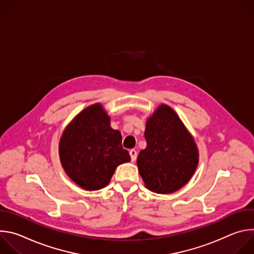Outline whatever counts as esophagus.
<instances>
[{
	"label": "esophagus",
	"mask_w": 254,
	"mask_h": 254,
	"mask_svg": "<svg viewBox=\"0 0 254 254\" xmlns=\"http://www.w3.org/2000/svg\"><path fill=\"white\" fill-rule=\"evenodd\" d=\"M129 155H130L131 161L134 162L135 159H136V156H137V152H136L135 150H130V151H129Z\"/></svg>",
	"instance_id": "1"
}]
</instances>
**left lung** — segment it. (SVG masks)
<instances>
[{
	"label": "left lung",
	"instance_id": "1",
	"mask_svg": "<svg viewBox=\"0 0 254 254\" xmlns=\"http://www.w3.org/2000/svg\"><path fill=\"white\" fill-rule=\"evenodd\" d=\"M147 148L136 159L146 187L159 194L182 188L198 165V149L183 123L168 105L162 104L148 120Z\"/></svg>",
	"mask_w": 254,
	"mask_h": 254
}]
</instances>
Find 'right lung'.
<instances>
[{
	"label": "right lung",
	"instance_id": "obj_1",
	"mask_svg": "<svg viewBox=\"0 0 254 254\" xmlns=\"http://www.w3.org/2000/svg\"><path fill=\"white\" fill-rule=\"evenodd\" d=\"M122 140V133L112 128L102 106L93 104L64 130L59 143L61 164L83 189H101L110 183L119 165L130 161Z\"/></svg>",
	"mask_w": 254,
	"mask_h": 254
}]
</instances>
